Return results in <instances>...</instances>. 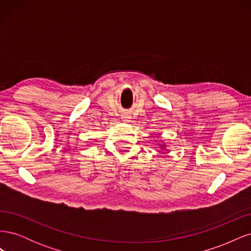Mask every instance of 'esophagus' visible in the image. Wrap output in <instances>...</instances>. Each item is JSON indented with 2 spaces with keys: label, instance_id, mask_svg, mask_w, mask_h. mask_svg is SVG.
<instances>
[{
  "label": "esophagus",
  "instance_id": "esophagus-1",
  "mask_svg": "<svg viewBox=\"0 0 251 251\" xmlns=\"http://www.w3.org/2000/svg\"><path fill=\"white\" fill-rule=\"evenodd\" d=\"M124 118H125V119H126V117H124Z\"/></svg>",
  "mask_w": 251,
  "mask_h": 251
}]
</instances>
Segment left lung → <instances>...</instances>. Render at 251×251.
<instances>
[{
  "mask_svg": "<svg viewBox=\"0 0 251 251\" xmlns=\"http://www.w3.org/2000/svg\"><path fill=\"white\" fill-rule=\"evenodd\" d=\"M159 146H160V149H165V144H161V143H159Z\"/></svg>",
  "mask_w": 251,
  "mask_h": 251,
  "instance_id": "left-lung-1",
  "label": "left lung"
}]
</instances>
